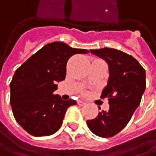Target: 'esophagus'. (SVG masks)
Returning <instances> with one entry per match:
<instances>
[{"instance_id": "1", "label": "esophagus", "mask_w": 156, "mask_h": 156, "mask_svg": "<svg viewBox=\"0 0 156 156\" xmlns=\"http://www.w3.org/2000/svg\"><path fill=\"white\" fill-rule=\"evenodd\" d=\"M78 104L79 106H85V105H86V102H84V101H82V100H78Z\"/></svg>"}]
</instances>
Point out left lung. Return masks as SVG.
Instances as JSON below:
<instances>
[{
    "mask_svg": "<svg viewBox=\"0 0 156 156\" xmlns=\"http://www.w3.org/2000/svg\"><path fill=\"white\" fill-rule=\"evenodd\" d=\"M90 52L108 64V82L101 98H108L109 109L102 110L87 124L96 136L112 137L128 124L140 105L145 90V70L134 57L118 49L104 48Z\"/></svg>",
    "mask_w": 156,
    "mask_h": 156,
    "instance_id": "1",
    "label": "left lung"
}]
</instances>
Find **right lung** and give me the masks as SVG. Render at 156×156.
Returning <instances> with one entry per match:
<instances>
[{"label":"right lung","instance_id":"right-lung-1","mask_svg":"<svg viewBox=\"0 0 156 156\" xmlns=\"http://www.w3.org/2000/svg\"><path fill=\"white\" fill-rule=\"evenodd\" d=\"M87 53V49L56 41L45 45L17 69L10 84V102L15 120L30 135L50 136L60 128L67 109L77 102L62 100L53 92L57 82L65 79L69 58Z\"/></svg>","mask_w":156,"mask_h":156}]
</instances>
